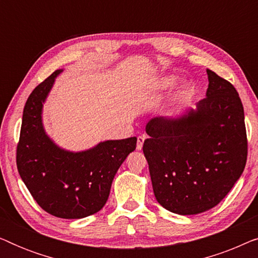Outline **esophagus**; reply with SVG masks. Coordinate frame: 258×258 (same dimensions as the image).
<instances>
[{
	"label": "esophagus",
	"mask_w": 258,
	"mask_h": 258,
	"mask_svg": "<svg viewBox=\"0 0 258 258\" xmlns=\"http://www.w3.org/2000/svg\"><path fill=\"white\" fill-rule=\"evenodd\" d=\"M144 140H146V137L144 136H139L137 137V150H141L143 148V143H144Z\"/></svg>",
	"instance_id": "esophagus-1"
}]
</instances>
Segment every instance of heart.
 <instances>
[{
	"instance_id": "1",
	"label": "heart",
	"mask_w": 258,
	"mask_h": 258,
	"mask_svg": "<svg viewBox=\"0 0 258 258\" xmlns=\"http://www.w3.org/2000/svg\"><path fill=\"white\" fill-rule=\"evenodd\" d=\"M179 80H181V77L178 75H175V74H163V75L158 76L150 84V89L154 93H167V91L174 89L177 86ZM194 94H195V87H194V84L190 81H185L176 90L174 97H172V101L176 104H184L191 100Z\"/></svg>"
}]
</instances>
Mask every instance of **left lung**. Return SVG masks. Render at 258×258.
I'll use <instances>...</instances> for the list:
<instances>
[{
  "instance_id": "obj_1",
  "label": "left lung",
  "mask_w": 258,
  "mask_h": 258,
  "mask_svg": "<svg viewBox=\"0 0 258 258\" xmlns=\"http://www.w3.org/2000/svg\"><path fill=\"white\" fill-rule=\"evenodd\" d=\"M206 98L176 116L149 119L143 153L157 202L178 215L216 207L244 170V110L234 86L207 69Z\"/></svg>"
}]
</instances>
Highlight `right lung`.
<instances>
[{
	"label": "right lung",
	"mask_w": 258,
	"mask_h": 258,
	"mask_svg": "<svg viewBox=\"0 0 258 258\" xmlns=\"http://www.w3.org/2000/svg\"><path fill=\"white\" fill-rule=\"evenodd\" d=\"M56 70L35 88L23 109L16 164L31 196L42 209L59 218H83L104 207L111 183L126 156L136 149V137L107 140L82 151L57 146L45 132L43 104Z\"/></svg>",
	"instance_id": "right-lung-1"
}]
</instances>
